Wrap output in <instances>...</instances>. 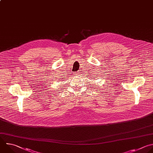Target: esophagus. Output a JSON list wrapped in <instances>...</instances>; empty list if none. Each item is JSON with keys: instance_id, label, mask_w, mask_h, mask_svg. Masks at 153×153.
<instances>
[{"instance_id": "esophagus-1", "label": "esophagus", "mask_w": 153, "mask_h": 153, "mask_svg": "<svg viewBox=\"0 0 153 153\" xmlns=\"http://www.w3.org/2000/svg\"><path fill=\"white\" fill-rule=\"evenodd\" d=\"M78 74H78L77 73H74V75H75V76H78Z\"/></svg>"}]
</instances>
